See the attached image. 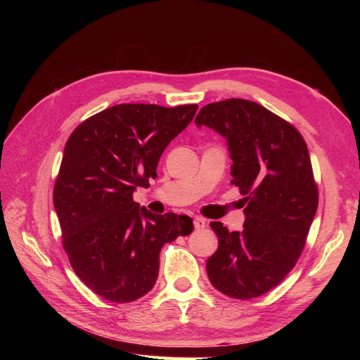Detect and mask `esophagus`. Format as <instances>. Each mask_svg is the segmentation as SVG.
<instances>
[{
  "label": "esophagus",
  "instance_id": "1",
  "mask_svg": "<svg viewBox=\"0 0 360 360\" xmlns=\"http://www.w3.org/2000/svg\"><path fill=\"white\" fill-rule=\"evenodd\" d=\"M193 226H195V230H202V228L205 226V219H204V217H195V219H193Z\"/></svg>",
  "mask_w": 360,
  "mask_h": 360
}]
</instances>
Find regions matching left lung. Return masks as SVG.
Wrapping results in <instances>:
<instances>
[{
    "label": "left lung",
    "instance_id": "8db88e82",
    "mask_svg": "<svg viewBox=\"0 0 360 360\" xmlns=\"http://www.w3.org/2000/svg\"><path fill=\"white\" fill-rule=\"evenodd\" d=\"M195 124L226 139L231 183L245 197L242 231L210 222L219 246L207 276L230 297L263 296L296 266L319 207L307 143L284 118L245 99L205 105Z\"/></svg>",
    "mask_w": 360,
    "mask_h": 360
}]
</instances>
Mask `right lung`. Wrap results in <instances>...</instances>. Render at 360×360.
Instances as JSON below:
<instances>
[{"label":"right lung","instance_id":"obj_1","mask_svg":"<svg viewBox=\"0 0 360 360\" xmlns=\"http://www.w3.org/2000/svg\"><path fill=\"white\" fill-rule=\"evenodd\" d=\"M198 105L122 103L86 118L69 136L53 186L63 246L75 274L101 297H143L165 243L193 230L186 214L150 213L134 192L150 186L163 150Z\"/></svg>","mask_w":360,"mask_h":360}]
</instances>
